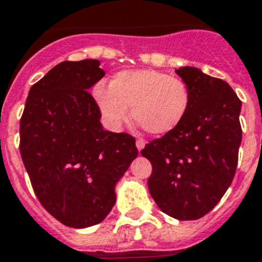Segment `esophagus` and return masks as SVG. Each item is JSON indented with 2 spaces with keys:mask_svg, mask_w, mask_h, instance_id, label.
Wrapping results in <instances>:
<instances>
[{
  "mask_svg": "<svg viewBox=\"0 0 262 262\" xmlns=\"http://www.w3.org/2000/svg\"><path fill=\"white\" fill-rule=\"evenodd\" d=\"M136 147H137V149H139V151H141V149H144V147H145V141L139 139L137 141H136Z\"/></svg>",
  "mask_w": 262,
  "mask_h": 262,
  "instance_id": "34e87169",
  "label": "esophagus"
}]
</instances>
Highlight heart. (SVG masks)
<instances>
[{"label":"heart","mask_w":262,"mask_h":262,"mask_svg":"<svg viewBox=\"0 0 262 262\" xmlns=\"http://www.w3.org/2000/svg\"><path fill=\"white\" fill-rule=\"evenodd\" d=\"M95 102L108 126L119 129L132 115L152 136L172 132L186 117L190 90L185 81L152 69L119 72L110 88L99 84Z\"/></svg>","instance_id":"b5f03b06"}]
</instances>
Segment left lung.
Listing matches in <instances>:
<instances>
[{"label":"left lung","instance_id":"8db88e82","mask_svg":"<svg viewBox=\"0 0 262 262\" xmlns=\"http://www.w3.org/2000/svg\"><path fill=\"white\" fill-rule=\"evenodd\" d=\"M175 73L190 90L186 117L141 155L152 164L148 189L160 211L195 220L215 208L235 175L242 103L226 81L199 68L181 67Z\"/></svg>","mask_w":262,"mask_h":262}]
</instances>
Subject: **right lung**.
Listing matches in <instances>:
<instances>
[{
	"instance_id": "obj_1",
	"label": "right lung",
	"mask_w": 262,
	"mask_h": 262,
	"mask_svg": "<svg viewBox=\"0 0 262 262\" xmlns=\"http://www.w3.org/2000/svg\"><path fill=\"white\" fill-rule=\"evenodd\" d=\"M98 59L63 61L34 84L20 121V152L35 194L61 223H100L115 186L137 158L136 140L104 130L88 91L104 77Z\"/></svg>"
}]
</instances>
